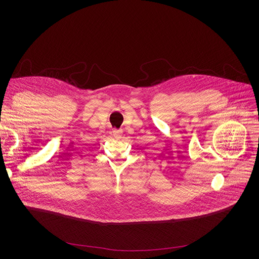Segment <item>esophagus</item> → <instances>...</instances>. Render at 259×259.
I'll return each mask as SVG.
<instances>
[{"label": "esophagus", "instance_id": "esophagus-1", "mask_svg": "<svg viewBox=\"0 0 259 259\" xmlns=\"http://www.w3.org/2000/svg\"><path fill=\"white\" fill-rule=\"evenodd\" d=\"M121 130H113V135H114V138L115 139H120L121 138Z\"/></svg>", "mask_w": 259, "mask_h": 259}]
</instances>
